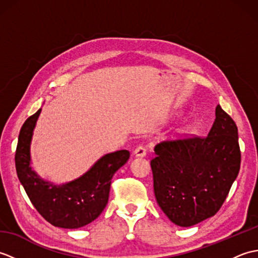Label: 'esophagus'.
Returning a JSON list of instances; mask_svg holds the SVG:
<instances>
[{
	"label": "esophagus",
	"mask_w": 258,
	"mask_h": 258,
	"mask_svg": "<svg viewBox=\"0 0 258 258\" xmlns=\"http://www.w3.org/2000/svg\"><path fill=\"white\" fill-rule=\"evenodd\" d=\"M146 153H147L146 147L144 145H140L135 149L134 155L138 156V157H144V156H146Z\"/></svg>",
	"instance_id": "1"
}]
</instances>
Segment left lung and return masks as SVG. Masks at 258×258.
<instances>
[{
    "mask_svg": "<svg viewBox=\"0 0 258 258\" xmlns=\"http://www.w3.org/2000/svg\"><path fill=\"white\" fill-rule=\"evenodd\" d=\"M154 151V193L169 220L188 227L220 211L240 167L237 126L220 105L207 136L162 142Z\"/></svg>",
    "mask_w": 258,
    "mask_h": 258,
    "instance_id": "obj_1",
    "label": "left lung"
}]
</instances>
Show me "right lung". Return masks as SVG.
I'll use <instances>...</instances> for the list:
<instances>
[{
	"mask_svg": "<svg viewBox=\"0 0 258 258\" xmlns=\"http://www.w3.org/2000/svg\"><path fill=\"white\" fill-rule=\"evenodd\" d=\"M41 108L22 125L15 151V168L31 203L45 221L62 228H79L94 221L105 208L111 179L130 158L116 151L100 158L83 176L62 186L37 177L30 166V143Z\"/></svg>",
	"mask_w": 258,
	"mask_h": 258,
	"instance_id": "obj_1",
	"label": "right lung"
}]
</instances>
